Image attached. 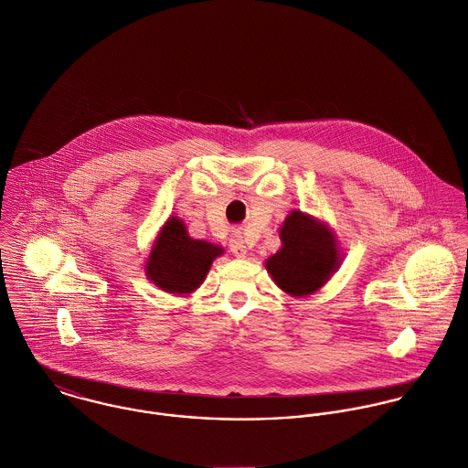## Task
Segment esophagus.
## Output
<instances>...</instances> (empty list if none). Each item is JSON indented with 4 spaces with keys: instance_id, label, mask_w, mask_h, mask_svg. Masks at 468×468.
<instances>
[{
    "instance_id": "1",
    "label": "esophagus",
    "mask_w": 468,
    "mask_h": 468,
    "mask_svg": "<svg viewBox=\"0 0 468 468\" xmlns=\"http://www.w3.org/2000/svg\"><path fill=\"white\" fill-rule=\"evenodd\" d=\"M229 250L237 259H246L248 257V248L244 242V237L240 231H235L229 239Z\"/></svg>"
}]
</instances>
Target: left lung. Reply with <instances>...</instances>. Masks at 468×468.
<instances>
[{
    "label": "left lung",
    "instance_id": "left-lung-1",
    "mask_svg": "<svg viewBox=\"0 0 468 468\" xmlns=\"http://www.w3.org/2000/svg\"><path fill=\"white\" fill-rule=\"evenodd\" d=\"M281 250L266 259V270L289 296H307L338 271L344 255L327 222L292 209L279 229Z\"/></svg>",
    "mask_w": 468,
    "mask_h": 468
}]
</instances>
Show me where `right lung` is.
<instances>
[{"instance_id": "right-lung-1", "label": "right lung", "mask_w": 468, "mask_h": 468, "mask_svg": "<svg viewBox=\"0 0 468 468\" xmlns=\"http://www.w3.org/2000/svg\"><path fill=\"white\" fill-rule=\"evenodd\" d=\"M222 253V246L191 239L185 220L170 217L152 242L144 273L161 291L187 296L200 287L213 261Z\"/></svg>"}]
</instances>
